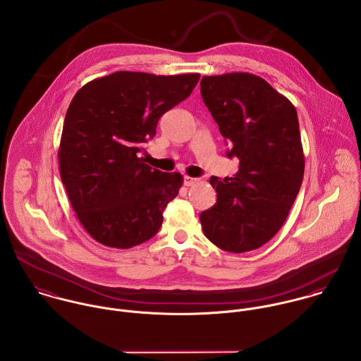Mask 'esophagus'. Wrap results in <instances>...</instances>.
<instances>
[{"label": "esophagus", "mask_w": 361, "mask_h": 361, "mask_svg": "<svg viewBox=\"0 0 361 361\" xmlns=\"http://www.w3.org/2000/svg\"><path fill=\"white\" fill-rule=\"evenodd\" d=\"M196 182H197V179H196V178H192V176H185V178H183L185 186H193Z\"/></svg>", "instance_id": "obj_1"}]
</instances>
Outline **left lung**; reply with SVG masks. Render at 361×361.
Returning a JSON list of instances; mask_svg holds the SVG:
<instances>
[{"label":"left lung","mask_w":361,"mask_h":361,"mask_svg":"<svg viewBox=\"0 0 361 361\" xmlns=\"http://www.w3.org/2000/svg\"><path fill=\"white\" fill-rule=\"evenodd\" d=\"M204 105L227 140L240 169L221 182L217 202L200 214L204 235L223 250L242 253L271 240L284 224L304 178V152L294 105L249 73L203 77Z\"/></svg>","instance_id":"1"}]
</instances>
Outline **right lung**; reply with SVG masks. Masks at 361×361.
Instances as JSON below:
<instances>
[{"mask_svg":"<svg viewBox=\"0 0 361 361\" xmlns=\"http://www.w3.org/2000/svg\"><path fill=\"white\" fill-rule=\"evenodd\" d=\"M199 78L118 71L92 80L73 98L59 148L60 176L94 240L128 249L161 228L183 178L152 169L138 152L155 135L159 118L185 101Z\"/></svg>","mask_w":361,"mask_h":361,"instance_id":"1","label":"right lung"}]
</instances>
